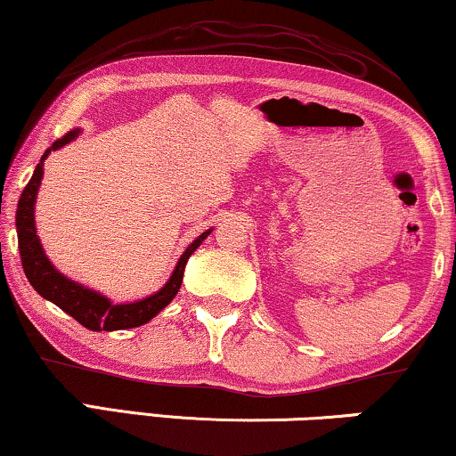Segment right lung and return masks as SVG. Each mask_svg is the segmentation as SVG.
<instances>
[{"label": "right lung", "mask_w": 456, "mask_h": 456, "mask_svg": "<svg viewBox=\"0 0 456 456\" xmlns=\"http://www.w3.org/2000/svg\"><path fill=\"white\" fill-rule=\"evenodd\" d=\"M78 134L80 128L70 130V133L55 141L53 145L43 153V158L39 164H37L28 184L24 186L20 201H18L16 232L18 251H20L24 273H27L30 286H33L43 298L58 305L61 311H66V314L74 317L78 323H83L86 330H93V332H102V330L103 332H114V330L142 326V323L151 322L161 309H166L167 305L172 303V298L176 297V292L180 290V284H183L186 261H189L191 255L197 251V247L208 239L214 228L199 234L197 239L186 247V251L180 255L170 280H167L158 292L141 298V301L120 305L111 303L108 297L102 295V292L86 289V286L80 282H74V280L66 278L60 270H55V265L49 261L45 251H43V245L35 226V203L37 192H39L43 180V164H45L47 155L55 151V149H61L68 145V142H72Z\"/></svg>", "instance_id": "right-lung-1"}]
</instances>
